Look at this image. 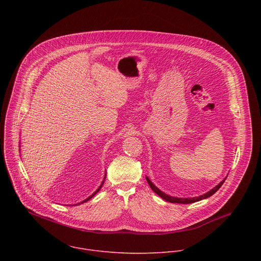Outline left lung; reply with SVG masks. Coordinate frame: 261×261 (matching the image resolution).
Listing matches in <instances>:
<instances>
[{
  "mask_svg": "<svg viewBox=\"0 0 261 261\" xmlns=\"http://www.w3.org/2000/svg\"><path fill=\"white\" fill-rule=\"evenodd\" d=\"M226 177H227V176H226ZM226 177H225L224 179H223L221 182H219V184L216 186V187H214L212 190H210L208 192H206L205 194L200 195V196H198V197H191V198H178V197L169 196V195L165 194L164 192H162L161 190H159V189L156 187V186L150 180V178H148L147 176H146V180H147L148 185H150L151 189H152L155 193H157L161 198H163L164 200H166V201H168V202H172V203H185V204H187V203H193V202H196V201H199V200H202V199H205V198L212 196L214 193H216V192L220 189V187L223 185V182L225 181Z\"/></svg>",
  "mask_w": 261,
  "mask_h": 261,
  "instance_id": "obj_1",
  "label": "left lung"
}]
</instances>
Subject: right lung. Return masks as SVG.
Here are the masks:
<instances>
[{
    "label": "right lung",
    "instance_id": "right-lung-1",
    "mask_svg": "<svg viewBox=\"0 0 261 261\" xmlns=\"http://www.w3.org/2000/svg\"><path fill=\"white\" fill-rule=\"evenodd\" d=\"M105 175H106V174H105ZM105 177H106V176H104V179H105ZM104 179H103V180H102V184H101V185H100V187H99V188H98V189H97V190H96V191H95V192H94V193H93V194H92V195H91V196H90V197H88V198H87V199H85V200H84V201H82V202H81V203H80V204H82V203H84V202H87V201H88V200H90V199H91V198H92V197H93V196H94V195H95V194H96V193H97V192H99V190H100V189H101V187H102V185H103V184H104Z\"/></svg>",
    "mask_w": 261,
    "mask_h": 261
}]
</instances>
